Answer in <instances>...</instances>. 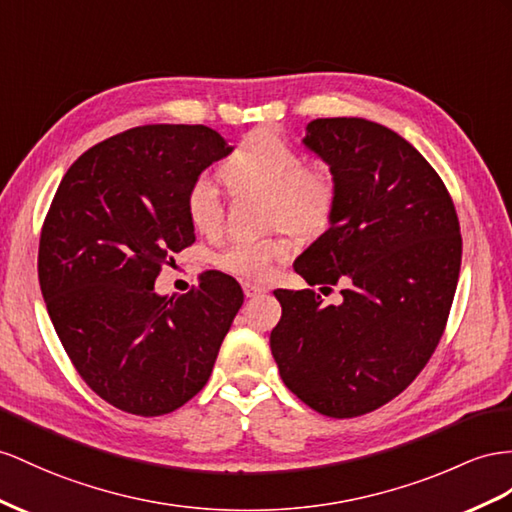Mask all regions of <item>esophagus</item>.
Instances as JSON below:
<instances>
[{"instance_id":"obj_1","label":"esophagus","mask_w":512,"mask_h":512,"mask_svg":"<svg viewBox=\"0 0 512 512\" xmlns=\"http://www.w3.org/2000/svg\"><path fill=\"white\" fill-rule=\"evenodd\" d=\"M242 287H244V294H246V298H253V296H257V294H266V292H268V287H266V285L251 283V281L242 283Z\"/></svg>"}]
</instances>
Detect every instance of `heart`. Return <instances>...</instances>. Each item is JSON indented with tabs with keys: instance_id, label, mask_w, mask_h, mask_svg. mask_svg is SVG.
Masks as SVG:
<instances>
[{
	"instance_id": "obj_1",
	"label": "heart",
	"mask_w": 512,
	"mask_h": 512,
	"mask_svg": "<svg viewBox=\"0 0 512 512\" xmlns=\"http://www.w3.org/2000/svg\"><path fill=\"white\" fill-rule=\"evenodd\" d=\"M220 177L233 194L264 192L268 225H283L298 235H316L329 227L337 188L324 168L305 166L303 157L268 127L253 129L220 166ZM186 216L199 233L222 225L220 194L214 181L199 175L186 192ZM290 242L281 235L238 238L216 255V266L233 277L264 281L287 257Z\"/></svg>"
}]
</instances>
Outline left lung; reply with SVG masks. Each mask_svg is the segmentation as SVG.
<instances>
[{"label": "left lung", "instance_id": "8db88e82", "mask_svg": "<svg viewBox=\"0 0 512 512\" xmlns=\"http://www.w3.org/2000/svg\"><path fill=\"white\" fill-rule=\"evenodd\" d=\"M305 147L331 166V227L296 259L309 285L344 281V300L277 290L270 333L285 387L313 411L357 417L409 387L445 331L461 270L452 196L422 153L365 119H316Z\"/></svg>", "mask_w": 512, "mask_h": 512}]
</instances>
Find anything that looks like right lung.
Masks as SVG:
<instances>
[{
	"label": "right lung",
	"mask_w": 512,
	"mask_h": 512,
	"mask_svg": "<svg viewBox=\"0 0 512 512\" xmlns=\"http://www.w3.org/2000/svg\"><path fill=\"white\" fill-rule=\"evenodd\" d=\"M233 149L205 125H142L95 144L62 177L43 222L38 281L60 342L99 398L155 417L199 393L244 303L207 270L181 296L153 285L192 246L186 192Z\"/></svg>",
	"instance_id": "obj_1"
}]
</instances>
